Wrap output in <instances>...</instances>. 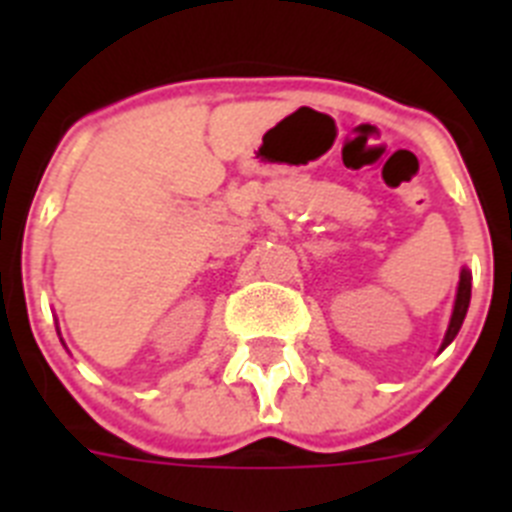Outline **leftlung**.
Instances as JSON below:
<instances>
[{
    "instance_id": "obj_1",
    "label": "left lung",
    "mask_w": 512,
    "mask_h": 512,
    "mask_svg": "<svg viewBox=\"0 0 512 512\" xmlns=\"http://www.w3.org/2000/svg\"><path fill=\"white\" fill-rule=\"evenodd\" d=\"M469 300H472V274H469V269H461L459 289H456L454 312H451V323H449V330H446V338H443L441 348L449 346V343L456 338V333H459L461 323H464V318H467Z\"/></svg>"
}]
</instances>
